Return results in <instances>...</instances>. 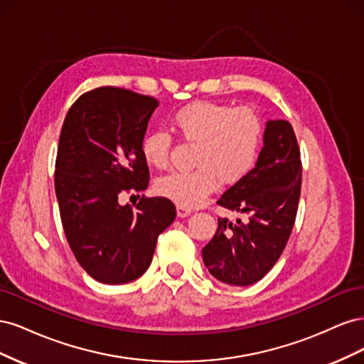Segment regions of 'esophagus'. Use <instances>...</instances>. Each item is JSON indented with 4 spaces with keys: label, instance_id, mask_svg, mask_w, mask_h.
<instances>
[{
    "label": "esophagus",
    "instance_id": "obj_1",
    "mask_svg": "<svg viewBox=\"0 0 364 364\" xmlns=\"http://www.w3.org/2000/svg\"><path fill=\"white\" fill-rule=\"evenodd\" d=\"M176 213H178V217L183 218V217H188L191 214V209L185 208L182 205H176Z\"/></svg>",
    "mask_w": 364,
    "mask_h": 364
}]
</instances>
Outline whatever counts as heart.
<instances>
[{"label":"heart","instance_id":"heart-1","mask_svg":"<svg viewBox=\"0 0 364 364\" xmlns=\"http://www.w3.org/2000/svg\"><path fill=\"white\" fill-rule=\"evenodd\" d=\"M173 124L183 139L197 142L193 171H171L156 182L161 196L196 208L215 191L218 178L225 183L238 182L258 162L264 141V124L259 115L249 107L209 102L193 103L173 115ZM171 136L167 132L153 130L141 141L144 161L155 168L167 167Z\"/></svg>","mask_w":364,"mask_h":364}]
</instances>
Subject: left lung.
I'll return each instance as SVG.
<instances>
[{"instance_id": "obj_1", "label": "left lung", "mask_w": 364, "mask_h": 364, "mask_svg": "<svg viewBox=\"0 0 364 364\" xmlns=\"http://www.w3.org/2000/svg\"><path fill=\"white\" fill-rule=\"evenodd\" d=\"M301 178V151L291 124L269 119L255 167L217 200L247 214L245 223L218 218L214 238L202 249L205 266L217 281L246 287L266 277L290 238Z\"/></svg>"}]
</instances>
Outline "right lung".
Instances as JSON below:
<instances>
[{
	"mask_svg": "<svg viewBox=\"0 0 364 364\" xmlns=\"http://www.w3.org/2000/svg\"><path fill=\"white\" fill-rule=\"evenodd\" d=\"M155 98L97 87L75 100L60 130L54 188L68 245L85 272L103 284H127L150 267L156 241L176 217L165 197L121 205L149 186L141 141Z\"/></svg>",
	"mask_w": 364,
	"mask_h": 364,
	"instance_id": "right-lung-1",
	"label": "right lung"
}]
</instances>
